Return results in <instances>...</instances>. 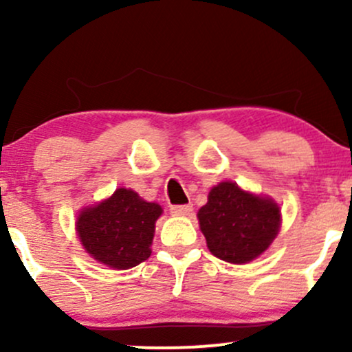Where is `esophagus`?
<instances>
[{
	"label": "esophagus",
	"instance_id": "obj_1",
	"mask_svg": "<svg viewBox=\"0 0 352 352\" xmlns=\"http://www.w3.org/2000/svg\"><path fill=\"white\" fill-rule=\"evenodd\" d=\"M192 210H193L192 205H172L170 213L175 217H187L192 213Z\"/></svg>",
	"mask_w": 352,
	"mask_h": 352
}]
</instances>
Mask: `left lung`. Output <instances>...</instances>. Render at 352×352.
Segmentation results:
<instances>
[{"label":"left lung","mask_w":352,"mask_h":352,"mask_svg":"<svg viewBox=\"0 0 352 352\" xmlns=\"http://www.w3.org/2000/svg\"><path fill=\"white\" fill-rule=\"evenodd\" d=\"M208 250L220 260L243 265L260 256L280 232L281 210L268 197L221 182L197 213Z\"/></svg>","instance_id":"left-lung-1"}]
</instances>
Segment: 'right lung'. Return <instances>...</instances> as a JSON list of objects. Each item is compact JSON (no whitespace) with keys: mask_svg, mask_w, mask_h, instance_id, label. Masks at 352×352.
<instances>
[{"mask_svg":"<svg viewBox=\"0 0 352 352\" xmlns=\"http://www.w3.org/2000/svg\"><path fill=\"white\" fill-rule=\"evenodd\" d=\"M160 215V205L145 201L131 188H117L112 197L79 213L76 232L94 260L112 270H129L151 256Z\"/></svg>","mask_w":352,"mask_h":352,"instance_id":"1","label":"right lung"}]
</instances>
